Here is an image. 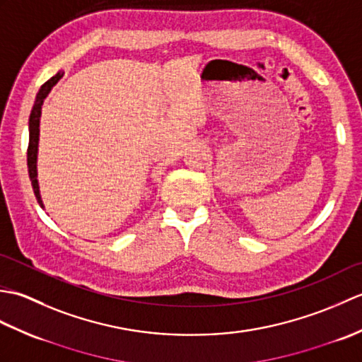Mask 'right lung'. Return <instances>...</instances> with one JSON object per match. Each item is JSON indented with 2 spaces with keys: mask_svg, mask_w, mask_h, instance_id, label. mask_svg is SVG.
<instances>
[{
  "mask_svg": "<svg viewBox=\"0 0 362 362\" xmlns=\"http://www.w3.org/2000/svg\"><path fill=\"white\" fill-rule=\"evenodd\" d=\"M64 71H59L57 74H54L49 81H46L43 86L38 90V93L35 96V103L33 110H30V117H29V146H28V171H29V179L30 183H33V189L34 194L37 197L38 205L45 209L42 196H40V187H38V180H37V153H38V135H40V117H42V105L45 98L49 95V91L52 87L62 79Z\"/></svg>",
  "mask_w": 362,
  "mask_h": 362,
  "instance_id": "add662e5",
  "label": "right lung"
}]
</instances>
